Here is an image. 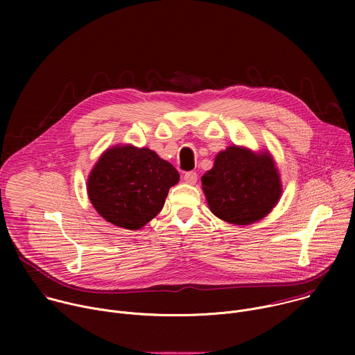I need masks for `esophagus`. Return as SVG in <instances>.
Here are the masks:
<instances>
[{"instance_id":"obj_1","label":"esophagus","mask_w":355,"mask_h":355,"mask_svg":"<svg viewBox=\"0 0 355 355\" xmlns=\"http://www.w3.org/2000/svg\"><path fill=\"white\" fill-rule=\"evenodd\" d=\"M196 180H198V174L195 171H188L184 174V181L191 185H193L196 182Z\"/></svg>"}]
</instances>
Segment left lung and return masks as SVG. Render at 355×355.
<instances>
[{"instance_id":"left-lung-1","label":"left lung","mask_w":355,"mask_h":355,"mask_svg":"<svg viewBox=\"0 0 355 355\" xmlns=\"http://www.w3.org/2000/svg\"><path fill=\"white\" fill-rule=\"evenodd\" d=\"M209 209L232 225H251L266 218L282 193L279 173L268 151L229 146L202 175Z\"/></svg>"}]
</instances>
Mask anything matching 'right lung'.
Wrapping results in <instances>:
<instances>
[{
    "mask_svg": "<svg viewBox=\"0 0 355 355\" xmlns=\"http://www.w3.org/2000/svg\"><path fill=\"white\" fill-rule=\"evenodd\" d=\"M178 181V171L156 151L118 144L105 150L95 163L87 192L95 211L107 222L137 230L160 214L168 189Z\"/></svg>",
    "mask_w": 355,
    "mask_h": 355,
    "instance_id": "add662e5",
    "label": "right lung"
}]
</instances>
